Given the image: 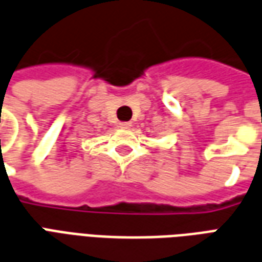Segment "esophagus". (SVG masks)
I'll list each match as a JSON object with an SVG mask.
<instances>
[{
  "label": "esophagus",
  "instance_id": "1",
  "mask_svg": "<svg viewBox=\"0 0 262 262\" xmlns=\"http://www.w3.org/2000/svg\"><path fill=\"white\" fill-rule=\"evenodd\" d=\"M118 125H120V128L128 129V128H131V125H133V124L129 123V121H123V123H120Z\"/></svg>",
  "mask_w": 262,
  "mask_h": 262
}]
</instances>
